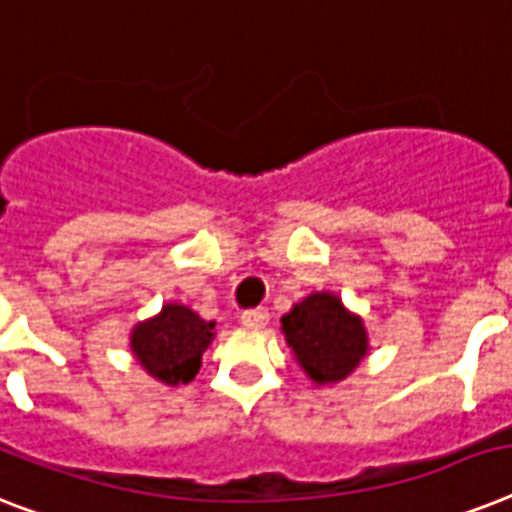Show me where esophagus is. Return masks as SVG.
I'll return each instance as SVG.
<instances>
[{"mask_svg": "<svg viewBox=\"0 0 512 512\" xmlns=\"http://www.w3.org/2000/svg\"><path fill=\"white\" fill-rule=\"evenodd\" d=\"M268 310L265 307H255V310H244L242 313V323L247 328H265L268 326Z\"/></svg>", "mask_w": 512, "mask_h": 512, "instance_id": "34e87169", "label": "esophagus"}]
</instances>
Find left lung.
Returning <instances> with one entry per match:
<instances>
[{"instance_id":"left-lung-1","label":"left lung","mask_w":512,"mask_h":512,"mask_svg":"<svg viewBox=\"0 0 512 512\" xmlns=\"http://www.w3.org/2000/svg\"><path fill=\"white\" fill-rule=\"evenodd\" d=\"M281 323L286 342L315 384L347 378L368 350L363 321L347 313L334 294H310Z\"/></svg>"}]
</instances>
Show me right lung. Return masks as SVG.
<instances>
[{
  "mask_svg": "<svg viewBox=\"0 0 512 512\" xmlns=\"http://www.w3.org/2000/svg\"><path fill=\"white\" fill-rule=\"evenodd\" d=\"M215 323L202 321L184 305H165L157 318L139 323L131 350L149 376L165 384H189L202 365V352L213 342Z\"/></svg>",
  "mask_w": 512,
  "mask_h": 512,
  "instance_id": "obj_1",
  "label": "right lung"
}]
</instances>
